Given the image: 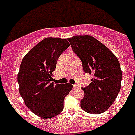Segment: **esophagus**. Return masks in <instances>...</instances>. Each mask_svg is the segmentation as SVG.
Returning a JSON list of instances; mask_svg holds the SVG:
<instances>
[{"mask_svg": "<svg viewBox=\"0 0 135 135\" xmlns=\"http://www.w3.org/2000/svg\"><path fill=\"white\" fill-rule=\"evenodd\" d=\"M78 86L77 85V84H74L73 85V89H78Z\"/></svg>", "mask_w": 135, "mask_h": 135, "instance_id": "1", "label": "esophagus"}]
</instances>
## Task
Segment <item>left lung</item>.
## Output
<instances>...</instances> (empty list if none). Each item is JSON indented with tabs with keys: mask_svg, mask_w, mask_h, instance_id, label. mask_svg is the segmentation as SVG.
I'll return each instance as SVG.
<instances>
[{
	"mask_svg": "<svg viewBox=\"0 0 135 135\" xmlns=\"http://www.w3.org/2000/svg\"><path fill=\"white\" fill-rule=\"evenodd\" d=\"M68 40L84 72L93 76L91 83L82 88L84 96L81 108L89 114H101L113 104L120 90L122 73L118 59L93 36H74Z\"/></svg>",
	"mask_w": 135,
	"mask_h": 135,
	"instance_id": "1",
	"label": "left lung"
}]
</instances>
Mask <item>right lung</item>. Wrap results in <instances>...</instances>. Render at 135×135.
Instances as JSON below:
<instances>
[{
  "label": "right lung",
  "instance_id": "obj_1",
  "mask_svg": "<svg viewBox=\"0 0 135 135\" xmlns=\"http://www.w3.org/2000/svg\"><path fill=\"white\" fill-rule=\"evenodd\" d=\"M70 43L66 39L46 38L25 55L17 75L25 104L42 118H51L64 109V101L73 86L51 82L59 56Z\"/></svg>",
  "mask_w": 135,
  "mask_h": 135
}]
</instances>
